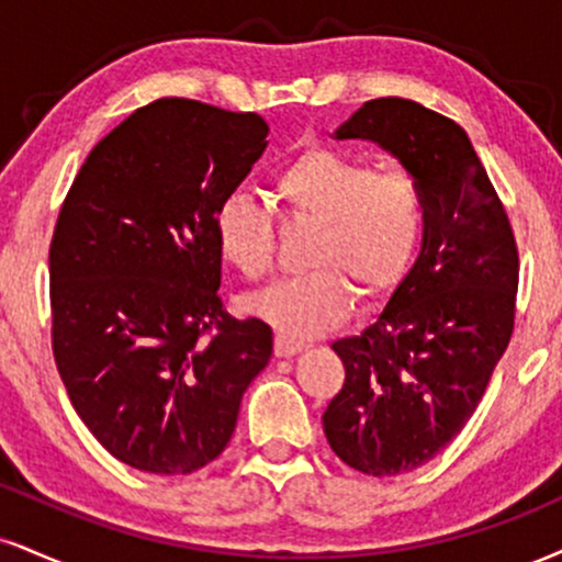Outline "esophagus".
Segmentation results:
<instances>
[{"instance_id":"1","label":"esophagus","mask_w":562,"mask_h":562,"mask_svg":"<svg viewBox=\"0 0 562 562\" xmlns=\"http://www.w3.org/2000/svg\"><path fill=\"white\" fill-rule=\"evenodd\" d=\"M303 348H306V342L293 340V337H288V335H274V356L290 358V356L301 353Z\"/></svg>"}]
</instances>
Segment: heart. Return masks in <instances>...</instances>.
Instances as JSON below:
<instances>
[{"label":"heart","mask_w":562,"mask_h":562,"mask_svg":"<svg viewBox=\"0 0 562 562\" xmlns=\"http://www.w3.org/2000/svg\"><path fill=\"white\" fill-rule=\"evenodd\" d=\"M272 188L290 220L319 225L308 254L316 269L254 295L248 308L256 316L288 337H314L348 319L356 293L380 303L403 285L429 222L427 193L414 172L308 144L277 170ZM212 225L216 251L246 280L272 272L280 235L263 201L229 193Z\"/></svg>","instance_id":"obj_1"}]
</instances>
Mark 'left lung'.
I'll use <instances>...</instances> for the list:
<instances>
[{"label":"left lung","mask_w":562,"mask_h":562,"mask_svg":"<svg viewBox=\"0 0 562 562\" xmlns=\"http://www.w3.org/2000/svg\"><path fill=\"white\" fill-rule=\"evenodd\" d=\"M337 138L387 148L429 204L422 254L371 327L333 342L346 367L322 424L367 476L429 463L461 435L516 324L518 248L469 135L411 99H371Z\"/></svg>","instance_id":"1"}]
</instances>
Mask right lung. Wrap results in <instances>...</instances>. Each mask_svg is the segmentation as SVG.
<instances>
[{"instance_id": "add662e5", "label": "right lung", "mask_w": 562, "mask_h": 562, "mask_svg": "<svg viewBox=\"0 0 562 562\" xmlns=\"http://www.w3.org/2000/svg\"><path fill=\"white\" fill-rule=\"evenodd\" d=\"M256 112L157 99L91 148L49 246L52 350L117 461L193 474L227 448L272 329L220 299L214 212L267 148Z\"/></svg>"}]
</instances>
